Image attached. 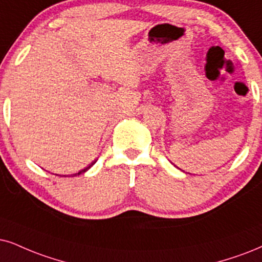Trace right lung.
Masks as SVG:
<instances>
[{"instance_id": "add662e5", "label": "right lung", "mask_w": 262, "mask_h": 262, "mask_svg": "<svg viewBox=\"0 0 262 262\" xmlns=\"http://www.w3.org/2000/svg\"><path fill=\"white\" fill-rule=\"evenodd\" d=\"M98 160H94V161H93L92 162V163L91 164H89L88 165V167H85L84 168V169H82V170H79V171H77V173H75V174H71L70 175V177H77V175H79V174H83V173H85V171H87L88 169H89V168H91V167H93V165H94L95 164V162H97ZM55 175H59V174H55ZM59 177H69V175H59Z\"/></svg>"}]
</instances>
